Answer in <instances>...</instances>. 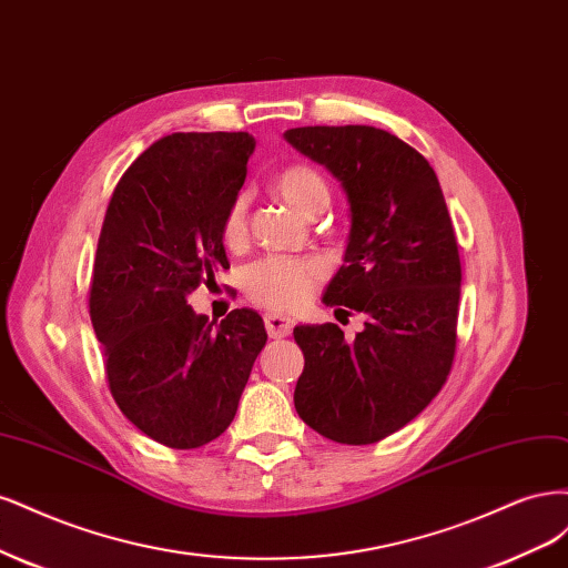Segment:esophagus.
Wrapping results in <instances>:
<instances>
[{"instance_id":"obj_1","label":"esophagus","mask_w":568,"mask_h":568,"mask_svg":"<svg viewBox=\"0 0 568 568\" xmlns=\"http://www.w3.org/2000/svg\"><path fill=\"white\" fill-rule=\"evenodd\" d=\"M264 327H266L268 337L281 339V337H287L292 333V321L285 318V316H278V314H266L264 316Z\"/></svg>"}]
</instances>
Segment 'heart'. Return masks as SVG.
<instances>
[{
    "label": "heart",
    "mask_w": 568,
    "mask_h": 568,
    "mask_svg": "<svg viewBox=\"0 0 568 568\" xmlns=\"http://www.w3.org/2000/svg\"><path fill=\"white\" fill-rule=\"evenodd\" d=\"M273 189L297 212L314 216L327 207L331 191L325 179L308 164H290ZM247 235V197L235 195L222 219V237L229 247H237ZM327 276V266L316 257H290V254H273L250 264L243 271L245 295L264 308L278 314H295L316 295V287Z\"/></svg>",
    "instance_id": "heart-1"
}]
</instances>
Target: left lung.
Listing matches in <instances>:
<instances>
[{"label":"left lung","mask_w":568,"mask_h":568,"mask_svg":"<svg viewBox=\"0 0 568 568\" xmlns=\"http://www.w3.org/2000/svg\"><path fill=\"white\" fill-rule=\"evenodd\" d=\"M285 139L349 195V245L323 302L368 316L354 342L335 323L295 327V408L337 444H377L423 413L453 368L463 268L450 214L432 164L389 132L295 126Z\"/></svg>","instance_id":"obj_1"}]
</instances>
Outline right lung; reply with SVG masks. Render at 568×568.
<instances>
[{
	"instance_id": "right-lung-1",
	"label": "right lung",
	"mask_w": 568,
	"mask_h": 568,
	"mask_svg": "<svg viewBox=\"0 0 568 568\" xmlns=\"http://www.w3.org/2000/svg\"><path fill=\"white\" fill-rule=\"evenodd\" d=\"M247 132H176L143 151L108 203L89 285L108 389L153 442L191 450L233 423L262 316H197L186 297L229 268L222 219L247 174Z\"/></svg>"
}]
</instances>
